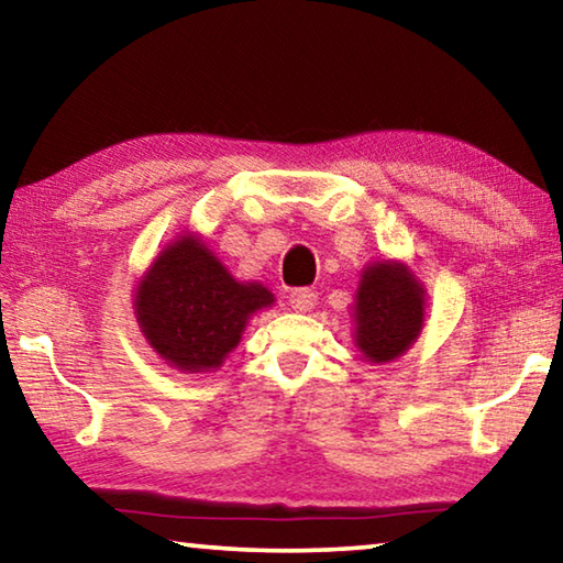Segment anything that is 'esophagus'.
Listing matches in <instances>:
<instances>
[{
  "label": "esophagus",
  "mask_w": 563,
  "mask_h": 563,
  "mask_svg": "<svg viewBox=\"0 0 563 563\" xmlns=\"http://www.w3.org/2000/svg\"><path fill=\"white\" fill-rule=\"evenodd\" d=\"M316 302H318V292L310 288H300V290L290 292V305H292V310H298V312H310L312 308H316Z\"/></svg>",
  "instance_id": "1"
}]
</instances>
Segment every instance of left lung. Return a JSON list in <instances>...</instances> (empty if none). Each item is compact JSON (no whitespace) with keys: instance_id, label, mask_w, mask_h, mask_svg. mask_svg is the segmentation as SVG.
<instances>
[{"instance_id":"8db88e82","label":"left lung","mask_w":563,"mask_h":563,"mask_svg":"<svg viewBox=\"0 0 563 563\" xmlns=\"http://www.w3.org/2000/svg\"><path fill=\"white\" fill-rule=\"evenodd\" d=\"M424 308L427 290L407 263H367L352 302V338L362 357L375 365L402 357L422 335Z\"/></svg>"}]
</instances>
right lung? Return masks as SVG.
<instances>
[{
	"mask_svg": "<svg viewBox=\"0 0 563 563\" xmlns=\"http://www.w3.org/2000/svg\"><path fill=\"white\" fill-rule=\"evenodd\" d=\"M275 295L258 280H238L198 233H180L161 251L133 290V312L151 347L180 373H213L238 347L255 312Z\"/></svg>",
	"mask_w": 563,
	"mask_h": 563,
	"instance_id": "obj_1",
	"label": "right lung"
}]
</instances>
